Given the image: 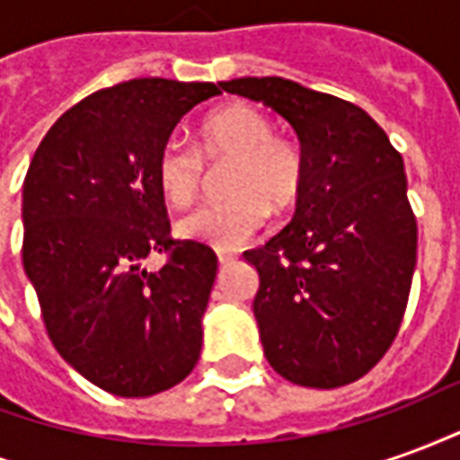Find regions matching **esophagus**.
<instances>
[{"label":"esophagus","mask_w":460,"mask_h":460,"mask_svg":"<svg viewBox=\"0 0 460 460\" xmlns=\"http://www.w3.org/2000/svg\"><path fill=\"white\" fill-rule=\"evenodd\" d=\"M219 266H229V263H234V253H224V251H219Z\"/></svg>","instance_id":"obj_1"}]
</instances>
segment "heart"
Returning <instances> with one entry per match:
<instances>
[{
	"mask_svg": "<svg viewBox=\"0 0 460 460\" xmlns=\"http://www.w3.org/2000/svg\"><path fill=\"white\" fill-rule=\"evenodd\" d=\"M226 201L204 204L177 224V234L214 249H236L276 214L296 207L305 181L300 150L273 135V120L249 103L219 108L201 122L197 150L170 140L160 150L155 177L172 207H190L204 181V164L229 162Z\"/></svg>",
	"mask_w": 460,
	"mask_h": 460,
	"instance_id": "heart-1",
	"label": "heart"
}]
</instances>
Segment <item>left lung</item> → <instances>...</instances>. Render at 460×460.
Returning <instances> with one entry per match:
<instances>
[{
  "mask_svg": "<svg viewBox=\"0 0 460 460\" xmlns=\"http://www.w3.org/2000/svg\"><path fill=\"white\" fill-rule=\"evenodd\" d=\"M219 85L286 118L305 164L293 221L243 253L259 273L253 315L263 355L293 385H349L394 342L409 300L416 219L404 160L342 98L279 75Z\"/></svg>",
  "mask_w": 460,
  "mask_h": 460,
  "instance_id": "obj_1",
  "label": "left lung"
}]
</instances>
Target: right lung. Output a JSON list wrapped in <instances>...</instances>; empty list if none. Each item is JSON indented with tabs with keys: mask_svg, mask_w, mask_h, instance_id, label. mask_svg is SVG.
Instances as JSON below:
<instances>
[{
	"mask_svg": "<svg viewBox=\"0 0 460 460\" xmlns=\"http://www.w3.org/2000/svg\"><path fill=\"white\" fill-rule=\"evenodd\" d=\"M214 84L135 78L66 111L22 190L24 273L49 338L78 375L118 396L180 385L201 352L217 253L172 241L155 167ZM171 251L152 274L150 252Z\"/></svg>",
	"mask_w": 460,
	"mask_h": 460,
	"instance_id": "add662e5",
	"label": "right lung"
}]
</instances>
